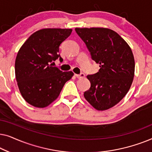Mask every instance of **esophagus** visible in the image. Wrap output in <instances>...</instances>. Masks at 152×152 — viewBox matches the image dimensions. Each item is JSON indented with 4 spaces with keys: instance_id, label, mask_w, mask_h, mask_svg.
<instances>
[{
    "instance_id": "obj_1",
    "label": "esophagus",
    "mask_w": 152,
    "mask_h": 152,
    "mask_svg": "<svg viewBox=\"0 0 152 152\" xmlns=\"http://www.w3.org/2000/svg\"><path fill=\"white\" fill-rule=\"evenodd\" d=\"M75 77H76L77 78H78V79H82V78H84V77H85V75H84V73H81V74H79V75L76 74L75 75Z\"/></svg>"
}]
</instances>
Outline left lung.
Returning a JSON list of instances; mask_svg holds the SVG:
<instances>
[{
  "label": "left lung",
  "mask_w": 152,
  "mask_h": 152,
  "mask_svg": "<svg viewBox=\"0 0 152 152\" xmlns=\"http://www.w3.org/2000/svg\"><path fill=\"white\" fill-rule=\"evenodd\" d=\"M99 72L87 75L91 87L85 99L99 111L109 109L121 101L132 86L135 61L132 49L115 31L104 28H75Z\"/></svg>",
  "instance_id": "left-lung-1"
}]
</instances>
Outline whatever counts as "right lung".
I'll return each instance as SVG.
<instances>
[{
	"label": "right lung",
	"mask_w": 152,
	"mask_h": 152,
	"mask_svg": "<svg viewBox=\"0 0 152 152\" xmlns=\"http://www.w3.org/2000/svg\"><path fill=\"white\" fill-rule=\"evenodd\" d=\"M72 29L45 28L27 39L18 52L15 75L20 93L25 100L35 107L43 108L55 101L72 71L63 72L53 66L59 58V45L70 36Z\"/></svg>",
	"instance_id": "right-lung-1"
}]
</instances>
